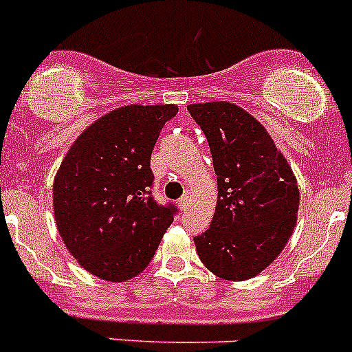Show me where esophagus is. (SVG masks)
I'll return each instance as SVG.
<instances>
[{
    "label": "esophagus",
    "instance_id": "obj_1",
    "mask_svg": "<svg viewBox=\"0 0 352 352\" xmlns=\"http://www.w3.org/2000/svg\"><path fill=\"white\" fill-rule=\"evenodd\" d=\"M188 204H190L188 195H183V197L178 201V206H179V209H182V211H185V209L188 208Z\"/></svg>",
    "mask_w": 352,
    "mask_h": 352
}]
</instances>
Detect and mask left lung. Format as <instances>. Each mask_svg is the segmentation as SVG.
I'll return each mask as SVG.
<instances>
[{"label":"left lung","mask_w":352,"mask_h":352,"mask_svg":"<svg viewBox=\"0 0 352 352\" xmlns=\"http://www.w3.org/2000/svg\"><path fill=\"white\" fill-rule=\"evenodd\" d=\"M188 113L206 134L218 176L211 225L193 237L197 254L221 279L244 281L267 269L293 234L296 178L265 127L237 104H188Z\"/></svg>","instance_id":"1"}]
</instances>
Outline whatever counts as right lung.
<instances>
[{
    "label": "right lung",
    "instance_id": "obj_1",
    "mask_svg": "<svg viewBox=\"0 0 352 352\" xmlns=\"http://www.w3.org/2000/svg\"><path fill=\"white\" fill-rule=\"evenodd\" d=\"M178 106L131 104L89 125L54 179V214L69 253L111 283L148 267L176 206L151 195V151Z\"/></svg>",
    "mask_w": 352,
    "mask_h": 352
}]
</instances>
